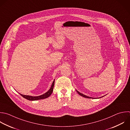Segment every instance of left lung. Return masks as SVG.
Wrapping results in <instances>:
<instances>
[{"mask_svg":"<svg viewBox=\"0 0 130 130\" xmlns=\"http://www.w3.org/2000/svg\"><path fill=\"white\" fill-rule=\"evenodd\" d=\"M77 91V92L78 93V94H79V95H81L82 96H83V97H84V98H90V97H89V96H87V95H84V94H82V93H80V92H79L78 91H77V90H76Z\"/></svg>","mask_w":130,"mask_h":130,"instance_id":"8db88e82","label":"left lung"}]
</instances>
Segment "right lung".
Instances as JSON below:
<instances>
[{
    "label": "right lung",
    "mask_w": 130,
    "mask_h": 130,
    "mask_svg": "<svg viewBox=\"0 0 130 130\" xmlns=\"http://www.w3.org/2000/svg\"><path fill=\"white\" fill-rule=\"evenodd\" d=\"M54 82H55V80L53 81L52 84L51 85V88H50V89L45 93L40 95V96H30V95H23L22 94H20L24 98L29 100V101H37L38 100H41V99H46L48 97H49V96H50V95L52 94V92H53V87H54Z\"/></svg>",
    "instance_id": "obj_1"
}]
</instances>
